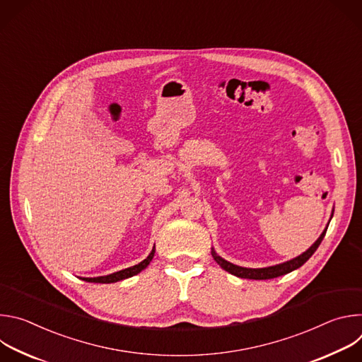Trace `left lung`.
Here are the masks:
<instances>
[{"label":"left lung","instance_id":"8db88e82","mask_svg":"<svg viewBox=\"0 0 362 362\" xmlns=\"http://www.w3.org/2000/svg\"><path fill=\"white\" fill-rule=\"evenodd\" d=\"M332 215H331V219H332ZM327 229H328V226L324 229V232L320 235V238L313 243V246H309L299 256H296V257H293V259L286 261L284 264H278V265L268 267V268H243V267L235 265V264L228 262L226 259H223L222 256H219L216 253V250L214 247H212V256L222 269H225L226 272H229V274H232L238 278H243V279H272V278H278L281 275L289 274V272L298 269L299 267H302L309 259V257L314 255V252L318 249V246L321 245V242H322V239L327 233Z\"/></svg>","mask_w":362,"mask_h":362}]
</instances>
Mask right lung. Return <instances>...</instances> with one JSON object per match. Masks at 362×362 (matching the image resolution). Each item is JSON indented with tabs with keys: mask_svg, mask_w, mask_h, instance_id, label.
Wrapping results in <instances>:
<instances>
[{
	"mask_svg": "<svg viewBox=\"0 0 362 362\" xmlns=\"http://www.w3.org/2000/svg\"><path fill=\"white\" fill-rule=\"evenodd\" d=\"M154 252H156V249H151V252L148 253V256L146 257L144 261H141L140 264L134 265V267H130V268H126V269H122L119 272H115V274H110V275H105V276H95V278H80L83 281H87V282H94V284H115V282H119V281H123V279H127V278H132L137 274H140L143 269L147 268V265L151 262L153 256H154Z\"/></svg>",
	"mask_w": 362,
	"mask_h": 362,
	"instance_id": "right-lung-1",
	"label": "right lung"
}]
</instances>
